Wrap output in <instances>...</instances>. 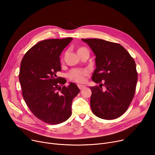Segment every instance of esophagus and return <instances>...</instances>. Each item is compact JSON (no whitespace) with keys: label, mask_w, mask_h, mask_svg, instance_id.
<instances>
[{"label":"esophagus","mask_w":155,"mask_h":155,"mask_svg":"<svg viewBox=\"0 0 155 155\" xmlns=\"http://www.w3.org/2000/svg\"><path fill=\"white\" fill-rule=\"evenodd\" d=\"M78 87L79 88V89H80V90H82V89H83L85 87V86L79 84V85H78Z\"/></svg>","instance_id":"obj_1"}]
</instances>
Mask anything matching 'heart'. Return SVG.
<instances>
[{
    "label": "heart",
    "instance_id": "heart-1",
    "mask_svg": "<svg viewBox=\"0 0 155 155\" xmlns=\"http://www.w3.org/2000/svg\"><path fill=\"white\" fill-rule=\"evenodd\" d=\"M87 51L84 48H80L78 50V53L82 51ZM89 71L87 69H72L68 74V77L71 80L74 81L78 83H83L86 81V77L88 76Z\"/></svg>",
    "mask_w": 155,
    "mask_h": 155
}]
</instances>
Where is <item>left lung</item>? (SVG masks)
<instances>
[{
    "mask_svg": "<svg viewBox=\"0 0 155 155\" xmlns=\"http://www.w3.org/2000/svg\"><path fill=\"white\" fill-rule=\"evenodd\" d=\"M96 56L92 80L105 86L90 87V104L94 114L104 120L123 115L133 99L138 73L136 64L122 45L99 39H82Z\"/></svg>",
    "mask_w": 155,
    "mask_h": 155,
    "instance_id": "8db88e82",
    "label": "left lung"
}]
</instances>
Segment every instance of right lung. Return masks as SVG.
Masks as SVG:
<instances>
[{
	"label": "right lung",
	"mask_w": 155,
	"mask_h": 155,
	"mask_svg": "<svg viewBox=\"0 0 155 155\" xmlns=\"http://www.w3.org/2000/svg\"><path fill=\"white\" fill-rule=\"evenodd\" d=\"M72 38L47 39L32 47L24 55L19 72L24 101L40 120L57 124L72 114V102L80 90L74 83L64 86L66 80L58 78L61 71L60 56Z\"/></svg>",
	"instance_id": "right-lung-1"
}]
</instances>
